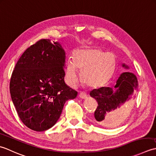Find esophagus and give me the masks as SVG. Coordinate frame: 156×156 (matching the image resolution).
<instances>
[{
	"mask_svg": "<svg viewBox=\"0 0 156 156\" xmlns=\"http://www.w3.org/2000/svg\"><path fill=\"white\" fill-rule=\"evenodd\" d=\"M79 98H81V99H86V98H87V94H85V92H83V91H81V92H80V93H79Z\"/></svg>",
	"mask_w": 156,
	"mask_h": 156,
	"instance_id": "34e87169",
	"label": "esophagus"
}]
</instances>
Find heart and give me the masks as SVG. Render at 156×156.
<instances>
[{
	"instance_id": "obj_1",
	"label": "heart",
	"mask_w": 156,
	"mask_h": 156,
	"mask_svg": "<svg viewBox=\"0 0 156 156\" xmlns=\"http://www.w3.org/2000/svg\"><path fill=\"white\" fill-rule=\"evenodd\" d=\"M115 60L112 54L97 48L78 50L74 58L66 62L65 79L72 87L80 80L78 69L82 73L85 83L90 87H98L109 80L114 71Z\"/></svg>"
}]
</instances>
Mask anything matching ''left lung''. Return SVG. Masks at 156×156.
Listing matches in <instances>:
<instances>
[{
    "label": "left lung",
    "instance_id": "8db88e82",
    "mask_svg": "<svg viewBox=\"0 0 156 156\" xmlns=\"http://www.w3.org/2000/svg\"><path fill=\"white\" fill-rule=\"evenodd\" d=\"M122 66L129 69L125 64ZM137 90L138 81L135 75L125 72L117 79L114 89L102 87L91 91L90 96L96 99L98 104L94 112L98 123L105 127L116 126L124 111L132 103Z\"/></svg>",
    "mask_w": 156,
    "mask_h": 156
}]
</instances>
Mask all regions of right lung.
Returning a JSON list of instances; mask_svg holds the SVG:
<instances>
[{"label": "right lung", "instance_id": "1", "mask_svg": "<svg viewBox=\"0 0 156 156\" xmlns=\"http://www.w3.org/2000/svg\"><path fill=\"white\" fill-rule=\"evenodd\" d=\"M65 51L58 42L42 39L25 50L10 81L11 99L21 120L36 131L55 125L77 92L65 83Z\"/></svg>", "mask_w": 156, "mask_h": 156}]
</instances>
